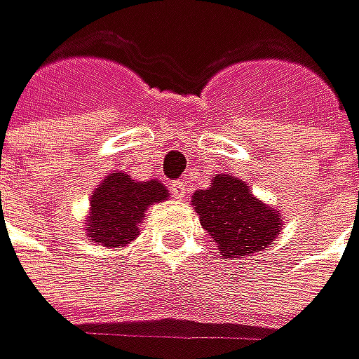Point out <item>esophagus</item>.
<instances>
[{"label":"esophagus","instance_id":"obj_1","mask_svg":"<svg viewBox=\"0 0 359 359\" xmlns=\"http://www.w3.org/2000/svg\"><path fill=\"white\" fill-rule=\"evenodd\" d=\"M170 191H172V196L176 198V200H183L185 198V181H174L172 185H170Z\"/></svg>","mask_w":359,"mask_h":359}]
</instances>
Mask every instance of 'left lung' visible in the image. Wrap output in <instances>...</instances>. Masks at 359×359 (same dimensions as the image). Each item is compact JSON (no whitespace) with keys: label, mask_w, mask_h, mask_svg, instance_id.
<instances>
[{"label":"left lung","mask_w":359,"mask_h":359,"mask_svg":"<svg viewBox=\"0 0 359 359\" xmlns=\"http://www.w3.org/2000/svg\"><path fill=\"white\" fill-rule=\"evenodd\" d=\"M202 227L215 238L223 257L246 259L265 250L280 236V212L259 202L248 185L231 174L212 178L210 189L194 194Z\"/></svg>","instance_id":"1"}]
</instances>
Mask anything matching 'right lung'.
Listing matches in <instances>:
<instances>
[{"instance_id":"1","label":"right lung","mask_w":359,"mask_h":359,"mask_svg":"<svg viewBox=\"0 0 359 359\" xmlns=\"http://www.w3.org/2000/svg\"><path fill=\"white\" fill-rule=\"evenodd\" d=\"M165 198L168 191L159 181L134 183L121 172L109 174L92 196L88 236L102 246L121 248L138 236L144 210Z\"/></svg>"}]
</instances>
